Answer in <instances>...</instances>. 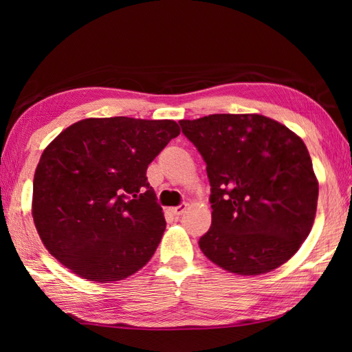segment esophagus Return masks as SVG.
Returning a JSON list of instances; mask_svg holds the SVG:
<instances>
[{
	"instance_id": "34e87169",
	"label": "esophagus",
	"mask_w": 352,
	"mask_h": 352,
	"mask_svg": "<svg viewBox=\"0 0 352 352\" xmlns=\"http://www.w3.org/2000/svg\"><path fill=\"white\" fill-rule=\"evenodd\" d=\"M186 208H188V204L183 203V204L177 206V207H172V208H170V212L174 213L175 216H180V214H183V213L186 212Z\"/></svg>"
}]
</instances>
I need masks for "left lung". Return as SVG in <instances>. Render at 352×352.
<instances>
[{"label":"left lung","instance_id":"obj_1","mask_svg":"<svg viewBox=\"0 0 352 352\" xmlns=\"http://www.w3.org/2000/svg\"><path fill=\"white\" fill-rule=\"evenodd\" d=\"M207 164L212 226L204 256L239 275H260L300 250L315 221L319 186L307 146L261 115L180 121Z\"/></svg>","mask_w":352,"mask_h":352}]
</instances>
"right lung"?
<instances>
[{
    "label": "right lung",
    "instance_id": "1",
    "mask_svg": "<svg viewBox=\"0 0 352 352\" xmlns=\"http://www.w3.org/2000/svg\"><path fill=\"white\" fill-rule=\"evenodd\" d=\"M180 126L169 119L89 118L45 148L33 221L45 248L81 278L124 280L159 246L166 221L146 169Z\"/></svg>",
    "mask_w": 352,
    "mask_h": 352
}]
</instances>
